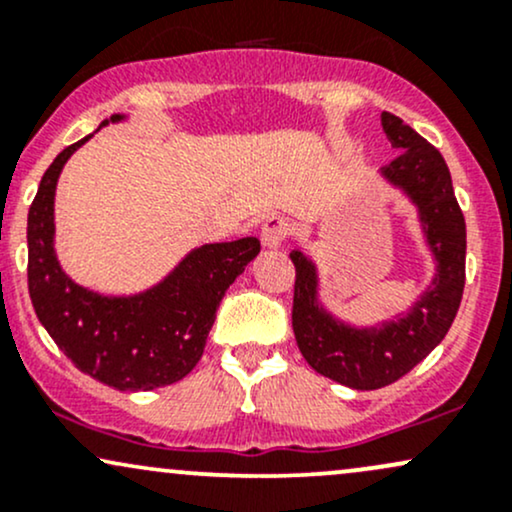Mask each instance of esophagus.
I'll return each instance as SVG.
<instances>
[{
  "mask_svg": "<svg viewBox=\"0 0 512 512\" xmlns=\"http://www.w3.org/2000/svg\"><path fill=\"white\" fill-rule=\"evenodd\" d=\"M289 233H291V223L286 216H279V214L267 216L262 223V231H260L262 245L264 248H279Z\"/></svg>",
  "mask_w": 512,
  "mask_h": 512,
  "instance_id": "34e87169",
  "label": "esophagus"
}]
</instances>
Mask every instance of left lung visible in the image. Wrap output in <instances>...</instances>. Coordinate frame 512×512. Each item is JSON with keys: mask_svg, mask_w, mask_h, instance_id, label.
<instances>
[{"mask_svg": "<svg viewBox=\"0 0 512 512\" xmlns=\"http://www.w3.org/2000/svg\"><path fill=\"white\" fill-rule=\"evenodd\" d=\"M383 129L399 154L383 168L387 182L399 187L419 209L436 276L407 315L380 327L344 325L317 303V269L301 250L291 252L293 334L305 361L325 378L354 390H378L407 375L448 334L464 291L467 228L452 190L450 170L433 144L383 113Z\"/></svg>", "mask_w": 512, "mask_h": 512, "instance_id": "obj_1", "label": "left lung"}]
</instances>
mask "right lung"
<instances>
[{"mask_svg":"<svg viewBox=\"0 0 512 512\" xmlns=\"http://www.w3.org/2000/svg\"><path fill=\"white\" fill-rule=\"evenodd\" d=\"M88 139L91 134L50 163L28 209V293L35 315L64 356L98 383L122 392L173 385L202 358L223 293L255 260L260 240L202 245L137 296H101L74 284L55 255V190L64 163Z\"/></svg>","mask_w":512,"mask_h":512,"instance_id":"obj_1","label":"right lung"}]
</instances>
